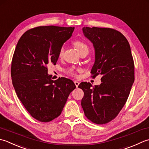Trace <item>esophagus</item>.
<instances>
[{"instance_id": "1", "label": "esophagus", "mask_w": 149, "mask_h": 149, "mask_svg": "<svg viewBox=\"0 0 149 149\" xmlns=\"http://www.w3.org/2000/svg\"><path fill=\"white\" fill-rule=\"evenodd\" d=\"M74 83L75 86H76V87H78L79 84H80V83H79V81H74Z\"/></svg>"}]
</instances>
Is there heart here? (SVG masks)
<instances>
[{"label": "heart", "mask_w": 149, "mask_h": 149, "mask_svg": "<svg viewBox=\"0 0 149 149\" xmlns=\"http://www.w3.org/2000/svg\"><path fill=\"white\" fill-rule=\"evenodd\" d=\"M74 45L75 47L77 48V49L78 51V52H80V51H82V50H84V49H86V50H88L89 49V48H88V46L87 45L84 43V42H81V41H76L74 42ZM63 51H64V47H62L61 49H60V51H59V56H62V54H63ZM68 73L70 74L71 75H74V71L73 70H72V69H69V70L68 71Z\"/></svg>", "instance_id": "1"}]
</instances>
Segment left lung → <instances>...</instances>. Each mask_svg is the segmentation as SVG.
Returning a JSON list of instances; mask_svg holds the SVG:
<instances>
[{"instance_id": "left-lung-1", "label": "left lung", "mask_w": 149, "mask_h": 149, "mask_svg": "<svg viewBox=\"0 0 149 149\" xmlns=\"http://www.w3.org/2000/svg\"><path fill=\"white\" fill-rule=\"evenodd\" d=\"M84 36L95 48V61L91 73L103 74L102 83L81 82L84 96L81 105L93 123L104 124L113 120L125 105L134 81V64L128 40L116 30L84 27Z\"/></svg>"}]
</instances>
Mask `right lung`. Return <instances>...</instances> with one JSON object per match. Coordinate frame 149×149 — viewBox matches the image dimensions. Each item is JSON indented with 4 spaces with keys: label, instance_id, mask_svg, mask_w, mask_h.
I'll return each mask as SVG.
<instances>
[{
    "label": "right lung",
    "instance_id": "1",
    "mask_svg": "<svg viewBox=\"0 0 149 149\" xmlns=\"http://www.w3.org/2000/svg\"><path fill=\"white\" fill-rule=\"evenodd\" d=\"M74 28L40 26L19 39L11 62L12 83L18 98L36 120L47 122L61 114L76 86L70 79L52 80L47 65H55L59 51Z\"/></svg>",
    "mask_w": 149,
    "mask_h": 149
}]
</instances>
